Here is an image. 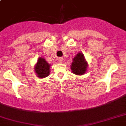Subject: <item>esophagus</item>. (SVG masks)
<instances>
[{
  "mask_svg": "<svg viewBox=\"0 0 126 126\" xmlns=\"http://www.w3.org/2000/svg\"><path fill=\"white\" fill-rule=\"evenodd\" d=\"M57 61H58L59 63H62V61H63V59L62 57H59V58L57 59Z\"/></svg>",
  "mask_w": 126,
  "mask_h": 126,
  "instance_id": "obj_1",
  "label": "esophagus"
}]
</instances>
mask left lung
<instances>
[{"label": "left lung", "instance_id": "obj_1", "mask_svg": "<svg viewBox=\"0 0 126 126\" xmlns=\"http://www.w3.org/2000/svg\"><path fill=\"white\" fill-rule=\"evenodd\" d=\"M87 68V63L82 53H79L75 57L71 64V71L75 75H81L85 73Z\"/></svg>", "mask_w": 126, "mask_h": 126}]
</instances>
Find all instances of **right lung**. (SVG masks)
I'll list each match as a JSON object with an SVG mask.
<instances>
[{
  "label": "right lung",
  "instance_id": "1",
  "mask_svg": "<svg viewBox=\"0 0 126 126\" xmlns=\"http://www.w3.org/2000/svg\"><path fill=\"white\" fill-rule=\"evenodd\" d=\"M49 68L50 65L45 59L40 57L35 66V71L39 78H45L49 74Z\"/></svg>",
  "mask_w": 126,
  "mask_h": 126
}]
</instances>
